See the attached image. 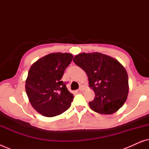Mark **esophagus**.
<instances>
[{
    "label": "esophagus",
    "mask_w": 149,
    "mask_h": 149,
    "mask_svg": "<svg viewBox=\"0 0 149 149\" xmlns=\"http://www.w3.org/2000/svg\"><path fill=\"white\" fill-rule=\"evenodd\" d=\"M79 91H83V88L82 87H80V88L79 89Z\"/></svg>",
    "instance_id": "esophagus-1"
}]
</instances>
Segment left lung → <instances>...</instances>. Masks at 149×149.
<instances>
[{"label": "left lung", "instance_id": "left-lung-1", "mask_svg": "<svg viewBox=\"0 0 149 149\" xmlns=\"http://www.w3.org/2000/svg\"><path fill=\"white\" fill-rule=\"evenodd\" d=\"M73 61L86 72L89 87L95 92V98L89 102L91 110L110 115L124 104L129 91L128 76L117 60L95 52L77 55Z\"/></svg>", "mask_w": 149, "mask_h": 149}]
</instances>
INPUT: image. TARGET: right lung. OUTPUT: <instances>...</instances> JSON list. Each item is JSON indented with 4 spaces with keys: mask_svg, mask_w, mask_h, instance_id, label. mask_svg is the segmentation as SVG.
<instances>
[{
    "mask_svg": "<svg viewBox=\"0 0 149 149\" xmlns=\"http://www.w3.org/2000/svg\"><path fill=\"white\" fill-rule=\"evenodd\" d=\"M72 58L70 54L53 53L30 67L26 91L32 107L42 115L55 117L70 108L74 96L61 79Z\"/></svg>",
    "mask_w": 149,
    "mask_h": 149,
    "instance_id": "right-lung-1",
    "label": "right lung"
}]
</instances>
